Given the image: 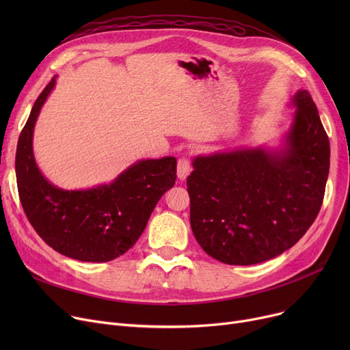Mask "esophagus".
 <instances>
[{
  "label": "esophagus",
  "mask_w": 350,
  "mask_h": 350,
  "mask_svg": "<svg viewBox=\"0 0 350 350\" xmlns=\"http://www.w3.org/2000/svg\"><path fill=\"white\" fill-rule=\"evenodd\" d=\"M191 173V163L187 157H181L177 161V177L183 181L189 177Z\"/></svg>",
  "instance_id": "esophagus-1"
}]
</instances>
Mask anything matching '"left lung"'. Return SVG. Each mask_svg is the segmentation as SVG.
Returning <instances> with one entry per match:
<instances>
[{
	"label": "left lung",
	"mask_w": 350,
	"mask_h": 350,
	"mask_svg": "<svg viewBox=\"0 0 350 350\" xmlns=\"http://www.w3.org/2000/svg\"><path fill=\"white\" fill-rule=\"evenodd\" d=\"M291 103L297 110L278 149L244 147L193 160L191 230L219 262L273 258L301 240L321 210L329 139L308 90H298Z\"/></svg>",
	"instance_id": "obj_1"
}]
</instances>
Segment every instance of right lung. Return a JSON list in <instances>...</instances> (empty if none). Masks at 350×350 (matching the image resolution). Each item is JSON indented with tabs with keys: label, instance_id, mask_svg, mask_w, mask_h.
I'll return each mask as SVG.
<instances>
[{
	"label": "right lung",
	"instance_id": "obj_1",
	"mask_svg": "<svg viewBox=\"0 0 350 350\" xmlns=\"http://www.w3.org/2000/svg\"><path fill=\"white\" fill-rule=\"evenodd\" d=\"M57 82L53 77L35 100L18 139L15 173L23 208L42 240L69 258L107 262L131 250L161 196L176 183V157L139 160L112 183L64 190L36 165L32 136L36 118Z\"/></svg>",
	"mask_w": 350,
	"mask_h": 350
}]
</instances>
